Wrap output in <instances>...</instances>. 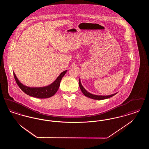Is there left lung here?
Masks as SVG:
<instances>
[{"label":"left lung","instance_id":"obj_1","mask_svg":"<svg viewBox=\"0 0 149 149\" xmlns=\"http://www.w3.org/2000/svg\"><path fill=\"white\" fill-rule=\"evenodd\" d=\"M79 84L80 88V89H81L82 93H83V94L85 95L86 97H88V98H92V99H96V100H102V99H107V98H111V97H113V95H116V94L118 93H114V94H111V95H95V94H93L91 93L88 92L85 89V88L83 87V86L81 84L80 79H79Z\"/></svg>","mask_w":149,"mask_h":149}]
</instances>
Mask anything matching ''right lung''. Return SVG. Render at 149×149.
<instances>
[{"label": "right lung", "instance_id": "obj_1", "mask_svg": "<svg viewBox=\"0 0 149 149\" xmlns=\"http://www.w3.org/2000/svg\"><path fill=\"white\" fill-rule=\"evenodd\" d=\"M67 70L63 71L51 84L41 87H30L24 85L18 80L16 75L13 72L14 78L17 84L23 92L29 96L38 98H48L53 96L57 92L60 86V81L65 75Z\"/></svg>", "mask_w": 149, "mask_h": 149}]
</instances>
